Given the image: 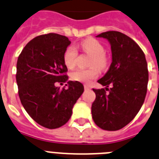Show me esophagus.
I'll list each match as a JSON object with an SVG mask.
<instances>
[{"instance_id": "34e87169", "label": "esophagus", "mask_w": 159, "mask_h": 159, "mask_svg": "<svg viewBox=\"0 0 159 159\" xmlns=\"http://www.w3.org/2000/svg\"><path fill=\"white\" fill-rule=\"evenodd\" d=\"M84 88H85V89H87V90H89V89H91V87L89 85H84Z\"/></svg>"}]
</instances>
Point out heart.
<instances>
[{
    "label": "heart",
    "mask_w": 159,
    "mask_h": 159,
    "mask_svg": "<svg viewBox=\"0 0 159 159\" xmlns=\"http://www.w3.org/2000/svg\"><path fill=\"white\" fill-rule=\"evenodd\" d=\"M81 48L84 53L90 55L89 69L78 68L72 72L71 78L74 81L88 83L91 80L96 78L99 74V70H103L108 66V57L106 54V49L102 44L94 38H87L81 41ZM78 57V50L73 45L66 48L63 54V61L68 68L75 66ZM98 68H99L97 69Z\"/></svg>",
    "instance_id": "1"
}]
</instances>
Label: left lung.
<instances>
[{"mask_svg":"<svg viewBox=\"0 0 159 159\" xmlns=\"http://www.w3.org/2000/svg\"><path fill=\"white\" fill-rule=\"evenodd\" d=\"M111 45L112 63L98 83L111 85L93 89L96 98L92 104V117L101 129L114 131L123 128L137 115L144 102L148 84V69L145 54L139 45L118 31L102 33Z\"/></svg>","mask_w":159,"mask_h":159,"instance_id":"1","label":"left lung"}]
</instances>
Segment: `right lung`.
Instances as JSON below:
<instances>
[{
  "label": "right lung",
  "mask_w": 159,
  "mask_h": 159,
  "mask_svg": "<svg viewBox=\"0 0 159 159\" xmlns=\"http://www.w3.org/2000/svg\"><path fill=\"white\" fill-rule=\"evenodd\" d=\"M71 41L66 36L48 34L36 37L22 49L16 62L18 94L25 110L34 121L56 129L69 121L72 109L84 91L79 81L67 88L55 86L68 80L63 54Z\"/></svg>",
  "instance_id": "add662e5"
}]
</instances>
